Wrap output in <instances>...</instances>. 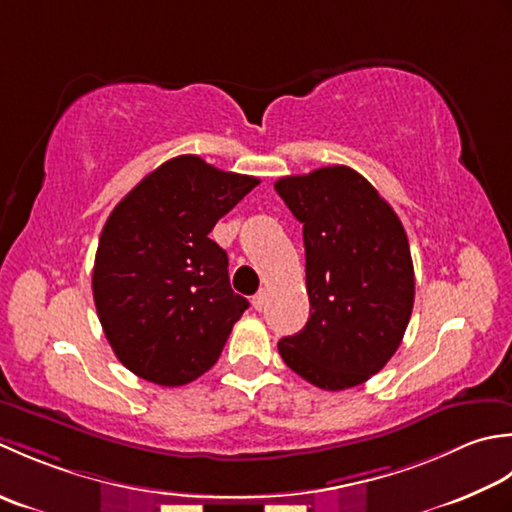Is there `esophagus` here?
I'll list each match as a JSON object with an SVG mask.
<instances>
[{"mask_svg":"<svg viewBox=\"0 0 512 512\" xmlns=\"http://www.w3.org/2000/svg\"><path fill=\"white\" fill-rule=\"evenodd\" d=\"M252 305H254L256 311L263 309V305H265V291H258V294L252 298Z\"/></svg>","mask_w":512,"mask_h":512,"instance_id":"1","label":"esophagus"}]
</instances>
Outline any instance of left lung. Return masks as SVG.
Returning a JSON list of instances; mask_svg holds the SVG:
<instances>
[{
  "label": "left lung",
  "instance_id": "left-lung-1",
  "mask_svg": "<svg viewBox=\"0 0 512 512\" xmlns=\"http://www.w3.org/2000/svg\"><path fill=\"white\" fill-rule=\"evenodd\" d=\"M276 192L302 223L311 314L278 342L285 364L327 391L358 387L398 351L415 278L404 227L347 165L283 176Z\"/></svg>",
  "mask_w": 512,
  "mask_h": 512
}]
</instances>
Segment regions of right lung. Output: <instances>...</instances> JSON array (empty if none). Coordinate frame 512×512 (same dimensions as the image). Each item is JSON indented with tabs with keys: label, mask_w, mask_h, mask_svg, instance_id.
<instances>
[{
	"label": "right lung",
	"mask_w": 512,
	"mask_h": 512,
	"mask_svg": "<svg viewBox=\"0 0 512 512\" xmlns=\"http://www.w3.org/2000/svg\"><path fill=\"white\" fill-rule=\"evenodd\" d=\"M258 183L183 154L108 216L92 296L114 356L134 375L181 387L214 367L249 302L229 287L225 249L207 234Z\"/></svg>",
	"instance_id": "1"
}]
</instances>
